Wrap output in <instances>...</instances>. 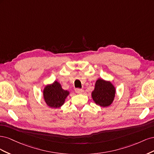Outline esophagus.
Segmentation results:
<instances>
[{
	"label": "esophagus",
	"mask_w": 154,
	"mask_h": 154,
	"mask_svg": "<svg viewBox=\"0 0 154 154\" xmlns=\"http://www.w3.org/2000/svg\"><path fill=\"white\" fill-rule=\"evenodd\" d=\"M75 92L76 93H78V94H81V93H82V92H83V90L82 89V88H75Z\"/></svg>",
	"instance_id": "34e87169"
}]
</instances>
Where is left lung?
Listing matches in <instances>:
<instances>
[{
  "mask_svg": "<svg viewBox=\"0 0 154 154\" xmlns=\"http://www.w3.org/2000/svg\"><path fill=\"white\" fill-rule=\"evenodd\" d=\"M115 92V88L110 82L98 79L96 82L94 90L92 92V97L97 105L108 106L112 103Z\"/></svg>",
  "mask_w": 154,
  "mask_h": 154,
  "instance_id": "left-lung-1",
  "label": "left lung"
}]
</instances>
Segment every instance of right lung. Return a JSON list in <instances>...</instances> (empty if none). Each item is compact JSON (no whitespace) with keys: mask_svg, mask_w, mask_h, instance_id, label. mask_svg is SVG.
<instances>
[{"mask_svg":"<svg viewBox=\"0 0 154 154\" xmlns=\"http://www.w3.org/2000/svg\"><path fill=\"white\" fill-rule=\"evenodd\" d=\"M69 94V91L62 89L61 85L57 82L46 86L44 90L45 103L52 108H59L61 106Z\"/></svg>","mask_w":154,"mask_h":154,"instance_id":"add662e5","label":"right lung"}]
</instances>
